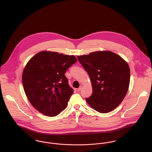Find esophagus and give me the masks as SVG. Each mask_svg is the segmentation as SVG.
<instances>
[{"label": "esophagus", "mask_w": 152, "mask_h": 152, "mask_svg": "<svg viewBox=\"0 0 152 152\" xmlns=\"http://www.w3.org/2000/svg\"><path fill=\"white\" fill-rule=\"evenodd\" d=\"M82 88H83V87H82V86H80V87L79 88L76 89V91H80V90H82Z\"/></svg>", "instance_id": "obj_1"}]
</instances>
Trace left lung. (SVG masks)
Listing matches in <instances>:
<instances>
[{
	"label": "left lung",
	"mask_w": 152,
	"mask_h": 152,
	"mask_svg": "<svg viewBox=\"0 0 152 152\" xmlns=\"http://www.w3.org/2000/svg\"><path fill=\"white\" fill-rule=\"evenodd\" d=\"M88 73L93 94L86 102L96 111L106 113L116 108L129 90L130 70L128 64L116 54L95 51L77 56Z\"/></svg>",
	"instance_id": "left-lung-1"
}]
</instances>
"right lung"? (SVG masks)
<instances>
[{"mask_svg":"<svg viewBox=\"0 0 152 152\" xmlns=\"http://www.w3.org/2000/svg\"><path fill=\"white\" fill-rule=\"evenodd\" d=\"M77 61L74 56L44 51L28 61L22 76L23 89L39 112L53 117L66 107L73 90L65 73Z\"/></svg>","mask_w":152,"mask_h":152,"instance_id":"obj_1","label":"right lung"}]
</instances>
